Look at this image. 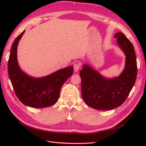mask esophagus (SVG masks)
<instances>
[{
	"label": "esophagus",
	"mask_w": 146,
	"mask_h": 146,
	"mask_svg": "<svg viewBox=\"0 0 146 146\" xmlns=\"http://www.w3.org/2000/svg\"><path fill=\"white\" fill-rule=\"evenodd\" d=\"M80 66H81V64H80V63H79V62H76V63H74V68L75 72H77L78 71L79 69H80Z\"/></svg>",
	"instance_id": "obj_1"
}]
</instances>
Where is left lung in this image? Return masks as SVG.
<instances>
[{"label":"left lung","instance_id":"8db88e82","mask_svg":"<svg viewBox=\"0 0 146 146\" xmlns=\"http://www.w3.org/2000/svg\"><path fill=\"white\" fill-rule=\"evenodd\" d=\"M125 55V65L120 76L104 77L91 66L83 64L80 70L82 96L86 104L99 110H111L121 106L133 87L137 75V63L133 46L123 33L114 36Z\"/></svg>","mask_w":146,"mask_h":146}]
</instances>
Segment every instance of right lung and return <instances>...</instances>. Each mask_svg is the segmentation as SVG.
<instances>
[{"label": "right lung", "instance_id": "obj_1", "mask_svg": "<svg viewBox=\"0 0 146 146\" xmlns=\"http://www.w3.org/2000/svg\"><path fill=\"white\" fill-rule=\"evenodd\" d=\"M25 31L12 44L8 62V76L17 98L24 105L38 108L50 107L58 101L61 88L72 75L74 68L69 66L39 78L31 77L23 72L17 62V48Z\"/></svg>", "mask_w": 146, "mask_h": 146}]
</instances>
